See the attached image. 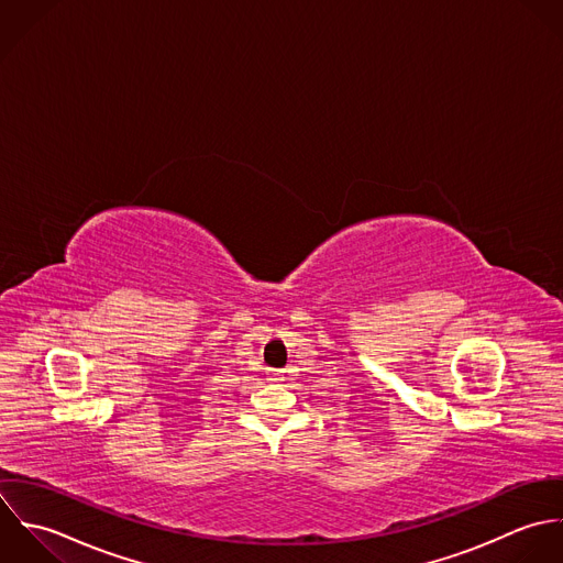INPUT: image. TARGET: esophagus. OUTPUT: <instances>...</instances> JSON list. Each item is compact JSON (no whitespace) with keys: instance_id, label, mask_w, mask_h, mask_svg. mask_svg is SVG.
I'll return each instance as SVG.
<instances>
[{"instance_id":"esophagus-1","label":"esophagus","mask_w":563,"mask_h":563,"mask_svg":"<svg viewBox=\"0 0 563 563\" xmlns=\"http://www.w3.org/2000/svg\"><path fill=\"white\" fill-rule=\"evenodd\" d=\"M269 380L280 383V380H285V376H283V372H272V374H269Z\"/></svg>"}]
</instances>
